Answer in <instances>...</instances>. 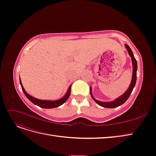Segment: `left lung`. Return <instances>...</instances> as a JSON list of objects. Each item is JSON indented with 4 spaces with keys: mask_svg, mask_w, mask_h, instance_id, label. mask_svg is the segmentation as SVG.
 <instances>
[{
    "mask_svg": "<svg viewBox=\"0 0 156 156\" xmlns=\"http://www.w3.org/2000/svg\"><path fill=\"white\" fill-rule=\"evenodd\" d=\"M125 47L126 48V50H128V54L132 58V65H133V73H132V81H131V84L130 85L129 88L127 90L126 92L123 94L122 95H121V97H119V98H117V99H115L114 101L112 102H101L98 100H97L95 99H94L92 97V88H90V95H92V99L98 103L99 105L105 107V108H116V107L122 105L123 103H125L126 101L129 98V97L132 92V90L135 87L136 85V80H137V61L134 57L133 52L132 51V50L130 49V48L129 47V46L127 45L126 44H125Z\"/></svg>",
    "mask_w": 156,
    "mask_h": 156,
    "instance_id": "1",
    "label": "left lung"
}]
</instances>
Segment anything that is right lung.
Segmentation results:
<instances>
[{"instance_id":"add662e5","label":"right lung","mask_w":156,"mask_h":156,"mask_svg":"<svg viewBox=\"0 0 156 156\" xmlns=\"http://www.w3.org/2000/svg\"><path fill=\"white\" fill-rule=\"evenodd\" d=\"M20 84L21 85V88H22V90L23 91V92L24 95L26 96V98H28L31 103H33L34 104L39 106L41 108H56V107L62 105L63 103H65V102L67 101L68 99L69 95L71 94V86L69 87L68 92L66 94V95H64L62 98L57 100V101H45V100H40L38 99H36L33 98V97L30 95L28 93H27L25 90L23 88V86L22 84V83L20 81Z\"/></svg>"}]
</instances>
